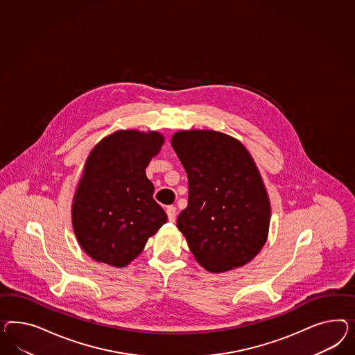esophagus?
Wrapping results in <instances>:
<instances>
[{
    "mask_svg": "<svg viewBox=\"0 0 355 355\" xmlns=\"http://www.w3.org/2000/svg\"><path fill=\"white\" fill-rule=\"evenodd\" d=\"M166 214H168V220H171V222H174L175 220V216H177V208L175 207H168L166 208Z\"/></svg>",
    "mask_w": 355,
    "mask_h": 355,
    "instance_id": "esophagus-1",
    "label": "esophagus"
}]
</instances>
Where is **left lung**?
<instances>
[{
  "label": "left lung",
  "instance_id": "left-lung-1",
  "mask_svg": "<svg viewBox=\"0 0 355 355\" xmlns=\"http://www.w3.org/2000/svg\"><path fill=\"white\" fill-rule=\"evenodd\" d=\"M172 146L189 178V205L177 227L211 272L244 266L268 239L270 200L259 169L238 139L214 130H181Z\"/></svg>",
  "mask_w": 355,
  "mask_h": 355
}]
</instances>
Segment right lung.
<instances>
[{
	"instance_id": "right-lung-1",
	"label": "right lung",
	"mask_w": 355,
	"mask_h": 355,
	"mask_svg": "<svg viewBox=\"0 0 355 355\" xmlns=\"http://www.w3.org/2000/svg\"><path fill=\"white\" fill-rule=\"evenodd\" d=\"M163 144L159 132L117 130L89 153L72 202V226L92 259L124 268L168 220L146 175Z\"/></svg>"
}]
</instances>
